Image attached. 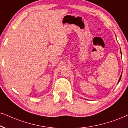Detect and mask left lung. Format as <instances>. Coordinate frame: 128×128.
<instances>
[{
	"mask_svg": "<svg viewBox=\"0 0 128 128\" xmlns=\"http://www.w3.org/2000/svg\"><path fill=\"white\" fill-rule=\"evenodd\" d=\"M120 52H121V51H120ZM122 55V54H121ZM121 76H122V74H121V76H120V78H119V80H118V84L119 83V82H120V78H121Z\"/></svg>",
	"mask_w": 128,
	"mask_h": 128,
	"instance_id": "obj_1",
	"label": "left lung"
}]
</instances>
